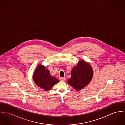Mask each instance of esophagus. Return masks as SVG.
<instances>
[{
    "instance_id": "esophagus-1",
    "label": "esophagus",
    "mask_w": 125,
    "mask_h": 125,
    "mask_svg": "<svg viewBox=\"0 0 125 125\" xmlns=\"http://www.w3.org/2000/svg\"><path fill=\"white\" fill-rule=\"evenodd\" d=\"M65 80H66V79L64 77H61L60 78V80L62 82H64L65 81Z\"/></svg>"
}]
</instances>
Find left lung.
I'll use <instances>...</instances> for the list:
<instances>
[{"mask_svg": "<svg viewBox=\"0 0 125 125\" xmlns=\"http://www.w3.org/2000/svg\"><path fill=\"white\" fill-rule=\"evenodd\" d=\"M93 75L91 65L81 60L72 70L71 77L67 83L76 90L80 91L91 82Z\"/></svg>", "mask_w": 125, "mask_h": 125, "instance_id": "1", "label": "left lung"}]
</instances>
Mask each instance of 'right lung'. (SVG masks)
Masks as SVG:
<instances>
[{
  "mask_svg": "<svg viewBox=\"0 0 125 125\" xmlns=\"http://www.w3.org/2000/svg\"><path fill=\"white\" fill-rule=\"evenodd\" d=\"M35 83L44 91L50 90L52 86L59 82L58 80L50 75L49 71L41 64H39L33 74Z\"/></svg>",
  "mask_w": 125,
  "mask_h": 125,
  "instance_id": "1",
  "label": "right lung"
}]
</instances>
